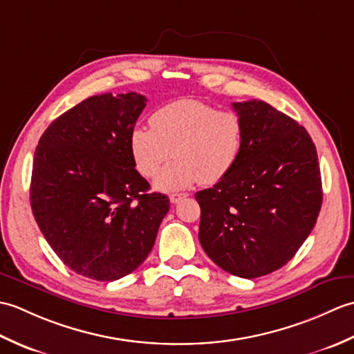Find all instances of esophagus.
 Wrapping results in <instances>:
<instances>
[{
    "label": "esophagus",
    "instance_id": "obj_1",
    "mask_svg": "<svg viewBox=\"0 0 354 354\" xmlns=\"http://www.w3.org/2000/svg\"><path fill=\"white\" fill-rule=\"evenodd\" d=\"M185 198H187V194H184V193H173V194H170V202L171 204H178V202H181Z\"/></svg>",
    "mask_w": 354,
    "mask_h": 354
}]
</instances>
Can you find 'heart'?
Segmentation results:
<instances>
[{
    "instance_id": "heart-1",
    "label": "heart",
    "mask_w": 354,
    "mask_h": 354,
    "mask_svg": "<svg viewBox=\"0 0 354 354\" xmlns=\"http://www.w3.org/2000/svg\"><path fill=\"white\" fill-rule=\"evenodd\" d=\"M152 127H135L129 149L135 167L153 178L171 155L173 160L155 178L160 192H179L192 185H212L234 170L245 149L246 126L242 115L219 111L196 99L162 104L150 117Z\"/></svg>"
}]
</instances>
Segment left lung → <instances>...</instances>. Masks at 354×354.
<instances>
[{
  "label": "left lung",
  "mask_w": 354,
  "mask_h": 354,
  "mask_svg": "<svg viewBox=\"0 0 354 354\" xmlns=\"http://www.w3.org/2000/svg\"><path fill=\"white\" fill-rule=\"evenodd\" d=\"M245 149L227 178L194 194L199 242L217 266L242 278L284 266L309 237L322 204L317 147L295 120L266 102L232 103Z\"/></svg>",
  "instance_id": "left-lung-1"
}]
</instances>
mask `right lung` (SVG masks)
I'll return each instance as SVG.
<instances>
[{
    "label": "right lung",
    "instance_id": "1",
    "mask_svg": "<svg viewBox=\"0 0 354 354\" xmlns=\"http://www.w3.org/2000/svg\"><path fill=\"white\" fill-rule=\"evenodd\" d=\"M137 93L93 95L53 122L37 142L30 204L51 250L79 275L115 281L152 251L167 214L147 193L129 135L146 106Z\"/></svg>",
    "mask_w": 354,
    "mask_h": 354
}]
</instances>
